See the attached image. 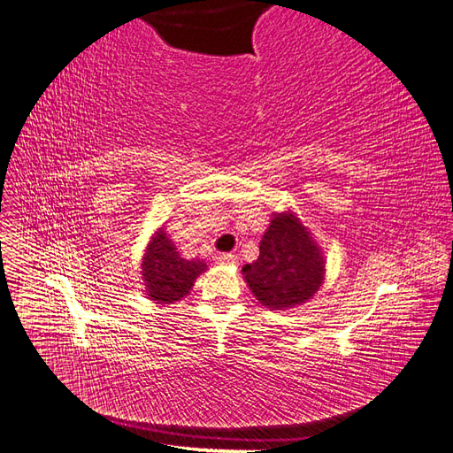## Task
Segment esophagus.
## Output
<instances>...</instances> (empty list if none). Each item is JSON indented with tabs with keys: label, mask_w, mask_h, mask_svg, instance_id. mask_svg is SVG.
Listing matches in <instances>:
<instances>
[{
	"label": "esophagus",
	"mask_w": 453,
	"mask_h": 453,
	"mask_svg": "<svg viewBox=\"0 0 453 453\" xmlns=\"http://www.w3.org/2000/svg\"><path fill=\"white\" fill-rule=\"evenodd\" d=\"M217 260L221 265H236V255H232V253H221L217 257Z\"/></svg>",
	"instance_id": "1"
}]
</instances>
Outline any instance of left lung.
Wrapping results in <instances>:
<instances>
[{
	"instance_id": "1",
	"label": "left lung",
	"mask_w": 453,
	"mask_h": 453,
	"mask_svg": "<svg viewBox=\"0 0 453 453\" xmlns=\"http://www.w3.org/2000/svg\"><path fill=\"white\" fill-rule=\"evenodd\" d=\"M258 258L242 268L251 293L270 310L304 304L319 291L325 258L293 211L276 213L258 245Z\"/></svg>"
}]
</instances>
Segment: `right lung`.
Here are the masks:
<instances>
[{"instance_id":"obj_1","label":"right lung","mask_w":453,"mask_h":453,"mask_svg":"<svg viewBox=\"0 0 453 453\" xmlns=\"http://www.w3.org/2000/svg\"><path fill=\"white\" fill-rule=\"evenodd\" d=\"M208 268L203 260H185L162 228L150 238L143 260L142 276L145 293L157 304H172L188 295L195 280Z\"/></svg>"}]
</instances>
